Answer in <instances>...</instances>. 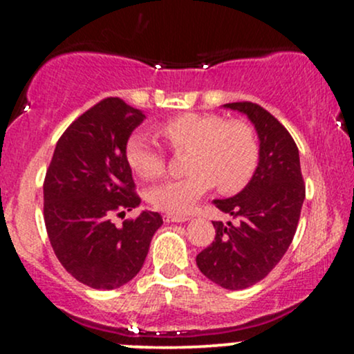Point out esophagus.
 Listing matches in <instances>:
<instances>
[{"instance_id": "1", "label": "esophagus", "mask_w": 354, "mask_h": 354, "mask_svg": "<svg viewBox=\"0 0 354 354\" xmlns=\"http://www.w3.org/2000/svg\"><path fill=\"white\" fill-rule=\"evenodd\" d=\"M165 221L166 223H185L188 221V216H171V214H165Z\"/></svg>"}]
</instances>
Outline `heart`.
I'll list each match as a JSON object with an SVG mask.
<instances>
[{
	"label": "heart",
	"instance_id": "b5f03b06",
	"mask_svg": "<svg viewBox=\"0 0 354 354\" xmlns=\"http://www.w3.org/2000/svg\"><path fill=\"white\" fill-rule=\"evenodd\" d=\"M156 131L174 151H191L186 165L189 176L149 189V205L161 213L188 214L213 185L223 194L238 193L258 166V138L246 121H226L216 113L188 111L161 121ZM124 156L129 168L143 180H158L166 171L165 151L141 131L126 140Z\"/></svg>",
	"mask_w": 354,
	"mask_h": 354
}]
</instances>
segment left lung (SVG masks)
I'll return each mask as SVG.
<instances>
[{"mask_svg": "<svg viewBox=\"0 0 354 354\" xmlns=\"http://www.w3.org/2000/svg\"><path fill=\"white\" fill-rule=\"evenodd\" d=\"M245 113L259 138V163L246 188L228 200H214L236 225L213 221L216 236L196 256L206 278L226 290H245L261 281L281 261L298 228L304 181L298 146L276 118L251 101L228 103Z\"/></svg>", "mask_w": 354, "mask_h": 354, "instance_id": "1", "label": "left lung"}]
</instances>
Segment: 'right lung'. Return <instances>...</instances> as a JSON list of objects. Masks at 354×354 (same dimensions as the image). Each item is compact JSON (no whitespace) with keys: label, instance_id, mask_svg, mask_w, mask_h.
<instances>
[{"label":"right lung","instance_id":"1","mask_svg":"<svg viewBox=\"0 0 354 354\" xmlns=\"http://www.w3.org/2000/svg\"><path fill=\"white\" fill-rule=\"evenodd\" d=\"M145 115L120 98H104L61 135L43 183V216L56 258L80 283L115 290L140 273L153 234L154 211L124 219L141 203L124 145Z\"/></svg>","mask_w":354,"mask_h":354}]
</instances>
